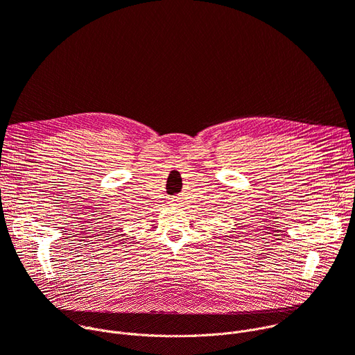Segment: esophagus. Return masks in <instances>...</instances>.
<instances>
[{
    "mask_svg": "<svg viewBox=\"0 0 355 355\" xmlns=\"http://www.w3.org/2000/svg\"><path fill=\"white\" fill-rule=\"evenodd\" d=\"M171 205H173V207H177V205H180V199H177V198H173V199H171Z\"/></svg>",
    "mask_w": 355,
    "mask_h": 355,
    "instance_id": "esophagus-1",
    "label": "esophagus"
}]
</instances>
